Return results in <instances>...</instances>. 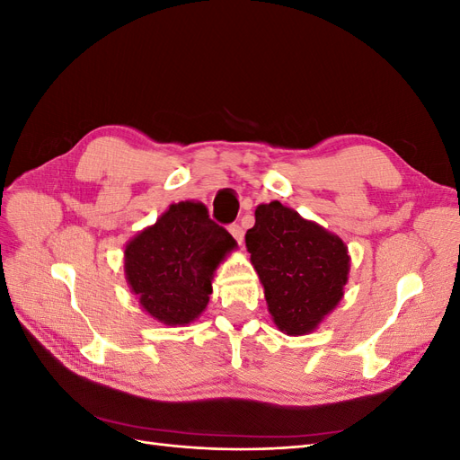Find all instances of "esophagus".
<instances>
[{
	"mask_svg": "<svg viewBox=\"0 0 460 460\" xmlns=\"http://www.w3.org/2000/svg\"><path fill=\"white\" fill-rule=\"evenodd\" d=\"M228 230H230V234L234 235V240L242 245V243H243V228H242L240 225H230Z\"/></svg>",
	"mask_w": 460,
	"mask_h": 460,
	"instance_id": "esophagus-1",
	"label": "esophagus"
}]
</instances>
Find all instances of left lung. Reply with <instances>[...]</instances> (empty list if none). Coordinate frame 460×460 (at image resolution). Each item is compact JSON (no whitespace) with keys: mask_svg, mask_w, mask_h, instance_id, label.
Returning a JSON list of instances; mask_svg holds the SVG:
<instances>
[{"mask_svg":"<svg viewBox=\"0 0 460 460\" xmlns=\"http://www.w3.org/2000/svg\"><path fill=\"white\" fill-rule=\"evenodd\" d=\"M245 245L274 324L288 336L311 333L341 301L347 245L294 208L280 201L259 205Z\"/></svg>","mask_w":460,"mask_h":460,"instance_id":"8db88e82","label":"left lung"}]
</instances>
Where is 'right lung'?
Masks as SVG:
<instances>
[{"label":"right lung","instance_id":"1","mask_svg":"<svg viewBox=\"0 0 460 460\" xmlns=\"http://www.w3.org/2000/svg\"><path fill=\"white\" fill-rule=\"evenodd\" d=\"M235 245L203 203H172L124 247V274L149 316L186 326L205 311L215 270Z\"/></svg>","mask_w":460,"mask_h":460}]
</instances>
